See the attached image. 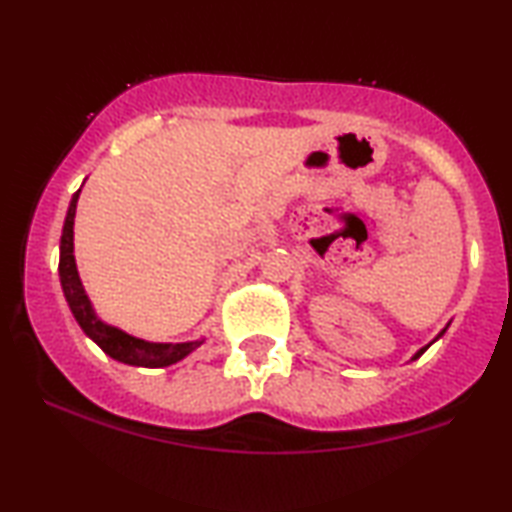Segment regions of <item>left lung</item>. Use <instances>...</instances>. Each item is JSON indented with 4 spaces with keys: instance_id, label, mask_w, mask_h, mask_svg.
Returning <instances> with one entry per match:
<instances>
[{
    "instance_id": "left-lung-1",
    "label": "left lung",
    "mask_w": 512,
    "mask_h": 512,
    "mask_svg": "<svg viewBox=\"0 0 512 512\" xmlns=\"http://www.w3.org/2000/svg\"><path fill=\"white\" fill-rule=\"evenodd\" d=\"M445 329H447V327H445ZM445 329H443V332H440V334L436 336V339H433L431 343H436V341L440 339V336H443V334H445ZM431 343H429V345H431ZM429 345H424V348H420L418 352H415V354H413V357H411V361H415V359H418V357H422V354H424V352H427V348H429Z\"/></svg>"
}]
</instances>
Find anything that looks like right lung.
I'll return each instance as SVG.
<instances>
[{
    "label": "right lung",
    "mask_w": 512,
    "mask_h": 512,
    "mask_svg": "<svg viewBox=\"0 0 512 512\" xmlns=\"http://www.w3.org/2000/svg\"><path fill=\"white\" fill-rule=\"evenodd\" d=\"M81 189L72 196L69 201V210L65 216L63 225V237H60V287H63L65 300L76 323L90 339L99 345V348L112 357L115 361L128 363V366H142V368H164L171 366L180 359H185L187 354H192L198 345H203L205 339L187 341V343H151L137 336L124 332L115 325L103 323L97 316L88 293L83 289V282L76 271V259H74V216H76V203H79Z\"/></svg>",
    "instance_id": "1"
}]
</instances>
